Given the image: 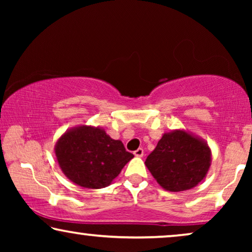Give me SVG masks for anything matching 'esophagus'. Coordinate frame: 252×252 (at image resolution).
Returning <instances> with one entry per match:
<instances>
[{"mask_svg":"<svg viewBox=\"0 0 252 252\" xmlns=\"http://www.w3.org/2000/svg\"><path fill=\"white\" fill-rule=\"evenodd\" d=\"M143 155H144V151L142 148H139V149L134 151V156L135 157H143Z\"/></svg>","mask_w":252,"mask_h":252,"instance_id":"34e87169","label":"esophagus"}]
</instances>
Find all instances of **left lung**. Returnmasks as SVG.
<instances>
[{
  "instance_id": "left-lung-1",
  "label": "left lung",
  "mask_w": 252,
  "mask_h": 252,
  "mask_svg": "<svg viewBox=\"0 0 252 252\" xmlns=\"http://www.w3.org/2000/svg\"><path fill=\"white\" fill-rule=\"evenodd\" d=\"M208 142L185 129L164 133L147 157L146 166L165 190L184 191L197 186L211 166Z\"/></svg>"
}]
</instances>
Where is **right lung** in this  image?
<instances>
[{"mask_svg": "<svg viewBox=\"0 0 252 252\" xmlns=\"http://www.w3.org/2000/svg\"><path fill=\"white\" fill-rule=\"evenodd\" d=\"M58 165L68 180L89 189L108 187L134 157L120 140L102 127L80 125L62 134L55 144Z\"/></svg>", "mask_w": 252, "mask_h": 252, "instance_id": "obj_1", "label": "right lung"}]
</instances>
